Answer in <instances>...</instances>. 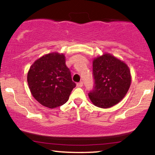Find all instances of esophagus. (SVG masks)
Listing matches in <instances>:
<instances>
[{
	"label": "esophagus",
	"mask_w": 155,
	"mask_h": 155,
	"mask_svg": "<svg viewBox=\"0 0 155 155\" xmlns=\"http://www.w3.org/2000/svg\"><path fill=\"white\" fill-rule=\"evenodd\" d=\"M76 86H77V87H81L83 86V82L82 81H80V82L77 83Z\"/></svg>",
	"instance_id": "esophagus-1"
}]
</instances>
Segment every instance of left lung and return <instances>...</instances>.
I'll return each instance as SVG.
<instances>
[{
	"instance_id": "1",
	"label": "left lung",
	"mask_w": 155,
	"mask_h": 155,
	"mask_svg": "<svg viewBox=\"0 0 155 155\" xmlns=\"http://www.w3.org/2000/svg\"><path fill=\"white\" fill-rule=\"evenodd\" d=\"M92 69L95 87L88 94L95 106L108 108L120 103L131 84L129 67L116 57L104 53L94 58Z\"/></svg>"
}]
</instances>
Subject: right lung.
<instances>
[{
    "label": "right lung",
    "mask_w": 155,
    "mask_h": 155,
    "mask_svg": "<svg viewBox=\"0 0 155 155\" xmlns=\"http://www.w3.org/2000/svg\"><path fill=\"white\" fill-rule=\"evenodd\" d=\"M27 79L33 97L49 108L65 104L76 87L63 53L51 52L35 60L28 71Z\"/></svg>",
    "instance_id": "obj_1"
}]
</instances>
